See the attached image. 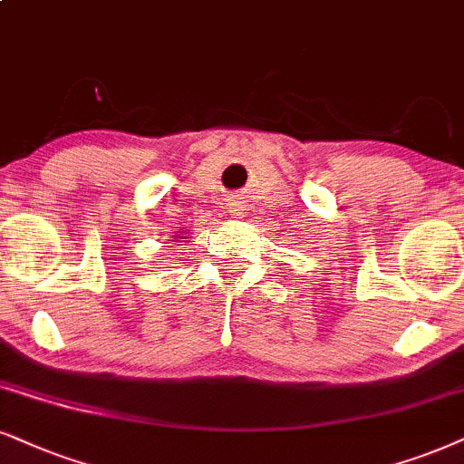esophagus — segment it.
Returning a JSON list of instances; mask_svg holds the SVG:
<instances>
[{
  "label": "esophagus",
  "mask_w": 464,
  "mask_h": 464,
  "mask_svg": "<svg viewBox=\"0 0 464 464\" xmlns=\"http://www.w3.org/2000/svg\"><path fill=\"white\" fill-rule=\"evenodd\" d=\"M227 212L233 218H242V214H246V205H244V197L242 195H228L227 197Z\"/></svg>",
  "instance_id": "1"
}]
</instances>
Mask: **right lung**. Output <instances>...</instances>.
<instances>
[{
	"label": "right lung",
	"mask_w": 464,
	"mask_h": 464,
	"mask_svg": "<svg viewBox=\"0 0 464 464\" xmlns=\"http://www.w3.org/2000/svg\"><path fill=\"white\" fill-rule=\"evenodd\" d=\"M179 239H184V237H179ZM169 242H171V239H169Z\"/></svg>",
	"instance_id": "1"
}]
</instances>
